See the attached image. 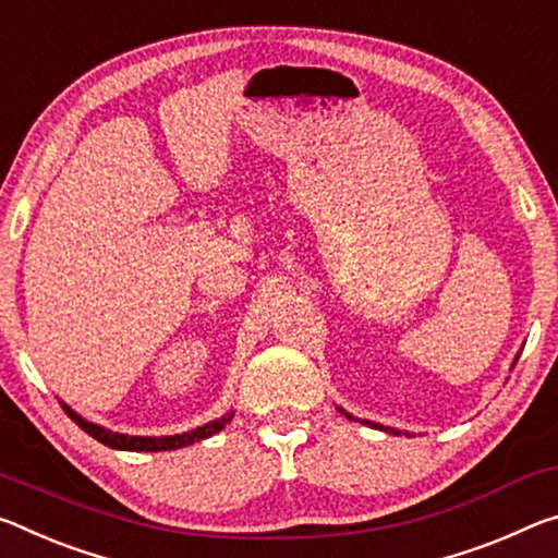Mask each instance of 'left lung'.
<instances>
[{"label": "left lung", "instance_id": "1", "mask_svg": "<svg viewBox=\"0 0 558 558\" xmlns=\"http://www.w3.org/2000/svg\"><path fill=\"white\" fill-rule=\"evenodd\" d=\"M517 360H519V355L514 357V362H511V367L517 365ZM338 410L344 414V417L348 420H355V422H362V424H367V427H375V429H379V432H387V435H395V437H400V435H404V437H412L410 432H400V429H395V427H387V424H379V422H369V420H360V417H352L350 412H344L342 407H338Z\"/></svg>", "mask_w": 558, "mask_h": 558}]
</instances>
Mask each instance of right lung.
<instances>
[{
    "label": "right lung",
    "mask_w": 558,
    "mask_h": 558,
    "mask_svg": "<svg viewBox=\"0 0 558 558\" xmlns=\"http://www.w3.org/2000/svg\"><path fill=\"white\" fill-rule=\"evenodd\" d=\"M61 402V400H59ZM64 407V412L72 417L78 427H82L86 435H92L96 441H101V445L111 447V449H121V452H171V449H181V447H189L193 441H201V439H208L218 435L220 429L226 427L228 422L233 420V410H228L226 414H220V417L210 420L206 424H201L196 429H189V432H181V435H163V437H136V435H121V432H111L101 427V424H94L84 420L82 414L74 412L72 407L66 402H61Z\"/></svg>",
    "instance_id": "1"
}]
</instances>
